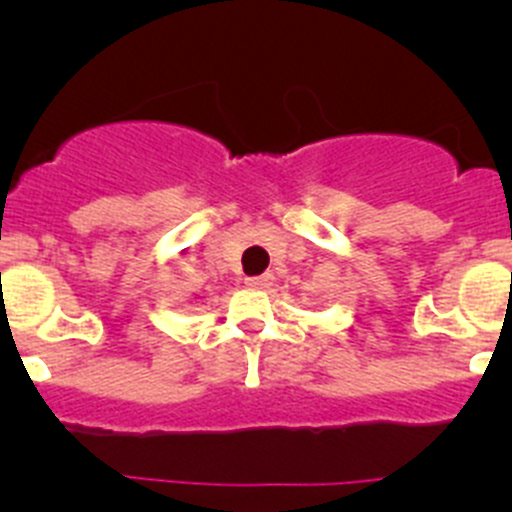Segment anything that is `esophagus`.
I'll return each mask as SVG.
<instances>
[{
  "label": "esophagus",
  "instance_id": "1",
  "mask_svg": "<svg viewBox=\"0 0 512 512\" xmlns=\"http://www.w3.org/2000/svg\"><path fill=\"white\" fill-rule=\"evenodd\" d=\"M247 287H252V289H265V287H270V282H272V275L270 272H267V275H257V277H247Z\"/></svg>",
  "mask_w": 512,
  "mask_h": 512
}]
</instances>
